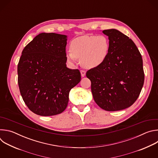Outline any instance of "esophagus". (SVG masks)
I'll list each match as a JSON object with an SVG mask.
<instances>
[{"label":"esophagus","mask_w":158,"mask_h":158,"mask_svg":"<svg viewBox=\"0 0 158 158\" xmlns=\"http://www.w3.org/2000/svg\"><path fill=\"white\" fill-rule=\"evenodd\" d=\"M81 74L82 77H84L85 76V71H83V70H81Z\"/></svg>","instance_id":"34e87169"}]
</instances>
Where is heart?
Wrapping results in <instances>:
<instances>
[{
    "mask_svg": "<svg viewBox=\"0 0 158 158\" xmlns=\"http://www.w3.org/2000/svg\"><path fill=\"white\" fill-rule=\"evenodd\" d=\"M70 50L66 53L67 60L74 62L76 59H80L83 67L92 69L105 60L109 50V42L104 35H82L71 41Z\"/></svg>",
    "mask_w": 158,
    "mask_h": 158,
    "instance_id": "obj_1",
    "label": "heart"
}]
</instances>
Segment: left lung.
I'll list each match as a JSON object with an SVG mask.
<instances>
[{"instance_id": "obj_1", "label": "left lung", "mask_w": 158, "mask_h": 158, "mask_svg": "<svg viewBox=\"0 0 158 158\" xmlns=\"http://www.w3.org/2000/svg\"><path fill=\"white\" fill-rule=\"evenodd\" d=\"M109 50L105 60L89 70L96 104L107 111L126 109L138 98L144 81L141 55L136 44L118 30H104Z\"/></svg>"}]
</instances>
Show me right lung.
Instances as JSON below:
<instances>
[{"mask_svg":"<svg viewBox=\"0 0 158 158\" xmlns=\"http://www.w3.org/2000/svg\"><path fill=\"white\" fill-rule=\"evenodd\" d=\"M67 37L42 32L22 51L17 66L19 87L25 104L37 115L60 114L71 89L81 81L80 71L66 67Z\"/></svg>","mask_w":158,"mask_h":158,"instance_id":"1","label":"right lung"}]
</instances>
